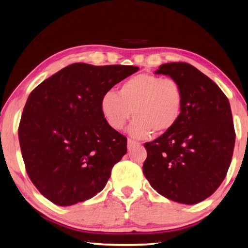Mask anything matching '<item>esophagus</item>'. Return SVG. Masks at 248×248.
I'll return each mask as SVG.
<instances>
[{
	"mask_svg": "<svg viewBox=\"0 0 248 248\" xmlns=\"http://www.w3.org/2000/svg\"><path fill=\"white\" fill-rule=\"evenodd\" d=\"M140 145H141L140 142L135 141L133 140H129V138H128V140H127V148L128 149H133V148H135V147H140Z\"/></svg>",
	"mask_w": 248,
	"mask_h": 248,
	"instance_id": "34e87169",
	"label": "esophagus"
}]
</instances>
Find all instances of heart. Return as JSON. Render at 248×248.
<instances>
[{
	"instance_id": "b5f03b06",
	"label": "heart",
	"mask_w": 248,
	"mask_h": 248,
	"mask_svg": "<svg viewBox=\"0 0 248 248\" xmlns=\"http://www.w3.org/2000/svg\"><path fill=\"white\" fill-rule=\"evenodd\" d=\"M183 104V90L175 79L140 74L125 80L119 93H104L100 111L108 126L116 131L123 128L132 115L135 116L128 131L133 137L142 140L153 132L163 134L174 127Z\"/></svg>"
}]
</instances>
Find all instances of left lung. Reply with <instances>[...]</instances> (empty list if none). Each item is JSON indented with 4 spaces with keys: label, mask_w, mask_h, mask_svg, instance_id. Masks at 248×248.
Listing matches in <instances>:
<instances>
[{
    "label": "left lung",
    "mask_w": 248,
    "mask_h": 248,
    "mask_svg": "<svg viewBox=\"0 0 248 248\" xmlns=\"http://www.w3.org/2000/svg\"><path fill=\"white\" fill-rule=\"evenodd\" d=\"M155 74L179 82L184 104L175 126L144 145L142 172L160 195L194 205L211 196L227 175L235 144L231 107L218 85L188 63L162 64Z\"/></svg>",
    "instance_id": "left-lung-1"
}]
</instances>
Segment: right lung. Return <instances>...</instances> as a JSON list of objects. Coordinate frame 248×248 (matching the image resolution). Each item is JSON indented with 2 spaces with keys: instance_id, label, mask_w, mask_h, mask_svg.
Here are the masks:
<instances>
[{
  "instance_id": "add662e5",
  "label": "right lung",
  "mask_w": 248,
  "mask_h": 248,
  "mask_svg": "<svg viewBox=\"0 0 248 248\" xmlns=\"http://www.w3.org/2000/svg\"><path fill=\"white\" fill-rule=\"evenodd\" d=\"M138 69L74 63L29 94L18 127L20 150L29 179L50 202L75 205L104 188L127 140L108 126L100 100Z\"/></svg>"
}]
</instances>
